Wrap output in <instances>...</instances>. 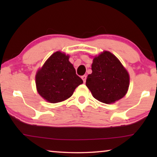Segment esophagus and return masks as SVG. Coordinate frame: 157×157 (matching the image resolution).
Segmentation results:
<instances>
[{
    "instance_id": "esophagus-1",
    "label": "esophagus",
    "mask_w": 157,
    "mask_h": 157,
    "mask_svg": "<svg viewBox=\"0 0 157 157\" xmlns=\"http://www.w3.org/2000/svg\"><path fill=\"white\" fill-rule=\"evenodd\" d=\"M81 78H82V80L83 81V83L86 82V76H81Z\"/></svg>"
}]
</instances>
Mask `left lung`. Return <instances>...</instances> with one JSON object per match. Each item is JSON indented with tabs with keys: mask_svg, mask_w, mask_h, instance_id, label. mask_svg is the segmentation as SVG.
Listing matches in <instances>:
<instances>
[{
	"mask_svg": "<svg viewBox=\"0 0 157 157\" xmlns=\"http://www.w3.org/2000/svg\"><path fill=\"white\" fill-rule=\"evenodd\" d=\"M91 70L86 85L96 100L106 104H113L127 93L129 74L112 53L104 51L94 56Z\"/></svg>",
	"mask_w": 157,
	"mask_h": 157,
	"instance_id": "left-lung-1",
	"label": "left lung"
}]
</instances>
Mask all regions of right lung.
I'll return each instance as SVG.
<instances>
[{"mask_svg":"<svg viewBox=\"0 0 157 157\" xmlns=\"http://www.w3.org/2000/svg\"><path fill=\"white\" fill-rule=\"evenodd\" d=\"M70 56L61 51L53 53L36 74L38 93L49 103L63 101L73 95L83 80L69 61Z\"/></svg>","mask_w":157,"mask_h":157,"instance_id":"add662e5","label":"right lung"}]
</instances>
